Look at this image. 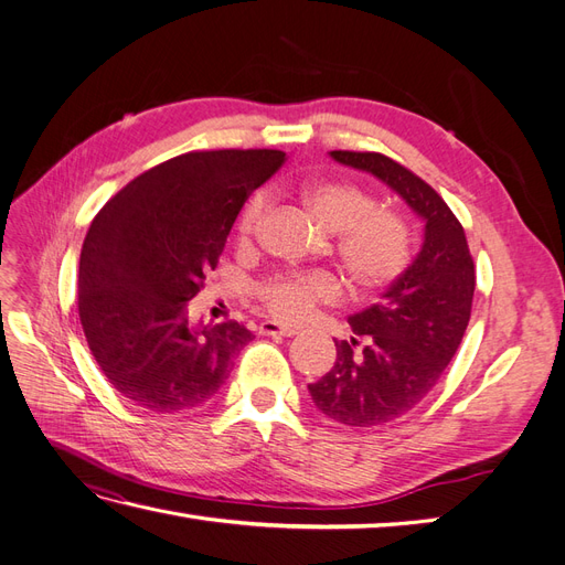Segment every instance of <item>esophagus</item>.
I'll return each instance as SVG.
<instances>
[{
    "label": "esophagus",
    "mask_w": 565,
    "mask_h": 565,
    "mask_svg": "<svg viewBox=\"0 0 565 565\" xmlns=\"http://www.w3.org/2000/svg\"><path fill=\"white\" fill-rule=\"evenodd\" d=\"M259 334H268V337H295L297 330L289 328V324H280V322L266 320V322L259 324Z\"/></svg>",
    "instance_id": "esophagus-1"
}]
</instances>
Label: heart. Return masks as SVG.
I'll return each instance as SVG.
<instances>
[{
	"mask_svg": "<svg viewBox=\"0 0 565 565\" xmlns=\"http://www.w3.org/2000/svg\"><path fill=\"white\" fill-rule=\"evenodd\" d=\"M303 210L324 233H339L337 254L349 282L361 292H377L396 280L409 262L405 221L377 207L374 198L349 181H309L299 188ZM268 207L256 193L237 218V241L249 243ZM266 311L278 320H297L318 301L339 297V282L328 273H292L256 289Z\"/></svg>",
	"mask_w": 565,
	"mask_h": 565,
	"instance_id": "obj_1",
	"label": "heart"
}]
</instances>
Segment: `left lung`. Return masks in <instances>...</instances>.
<instances>
[{"mask_svg":"<svg viewBox=\"0 0 565 565\" xmlns=\"http://www.w3.org/2000/svg\"><path fill=\"white\" fill-rule=\"evenodd\" d=\"M330 156L377 177L424 221L415 262L380 303L349 318L353 337L334 341L332 370L309 384L322 415L347 426H377L413 409L446 372L471 318L476 270L465 228L429 183L382 152Z\"/></svg>","mask_w":565,"mask_h":565,"instance_id":"left-lung-1","label":"left lung"}]
</instances>
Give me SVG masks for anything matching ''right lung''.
<instances>
[{
  "label": "right lung",
  "instance_id": "add662e5",
  "mask_svg": "<svg viewBox=\"0 0 565 565\" xmlns=\"http://www.w3.org/2000/svg\"><path fill=\"white\" fill-rule=\"evenodd\" d=\"M282 150H200L129 181L92 221L79 254L84 337L108 382L150 413L207 403L252 341L245 324H193L191 301L216 268L247 195Z\"/></svg>",
  "mask_w": 565,
  "mask_h": 565
}]
</instances>
